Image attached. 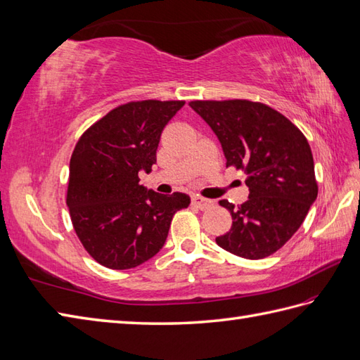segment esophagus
<instances>
[{"label":"esophagus","instance_id":"esophagus-1","mask_svg":"<svg viewBox=\"0 0 360 360\" xmlns=\"http://www.w3.org/2000/svg\"><path fill=\"white\" fill-rule=\"evenodd\" d=\"M212 205H214L212 201L205 198V197H200V195H194V197H192V206H195V207H198V209H201V210H205V209L210 207Z\"/></svg>","mask_w":360,"mask_h":360}]
</instances>
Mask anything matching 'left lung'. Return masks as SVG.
<instances>
[{"mask_svg":"<svg viewBox=\"0 0 360 360\" xmlns=\"http://www.w3.org/2000/svg\"><path fill=\"white\" fill-rule=\"evenodd\" d=\"M189 107L212 128L226 166L246 174L249 200L235 207L231 231L217 236L224 250L261 259L281 249L318 197L310 145L301 129L266 103L246 99L192 101Z\"/></svg>","mask_w":360,"mask_h":360,"instance_id":"1","label":"left lung"}]
</instances>
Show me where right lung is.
I'll list each match as a JSON object with an SVG mask.
<instances>
[{
  "label": "right lung",
  "instance_id": "1",
  "mask_svg": "<svg viewBox=\"0 0 360 360\" xmlns=\"http://www.w3.org/2000/svg\"><path fill=\"white\" fill-rule=\"evenodd\" d=\"M185 101H133L84 131L70 159L67 206L73 229L99 264L125 270L153 258L174 214L189 206L181 192L157 194L139 185L151 171L166 124Z\"/></svg>",
  "mask_w": 360,
  "mask_h": 360
}]
</instances>
